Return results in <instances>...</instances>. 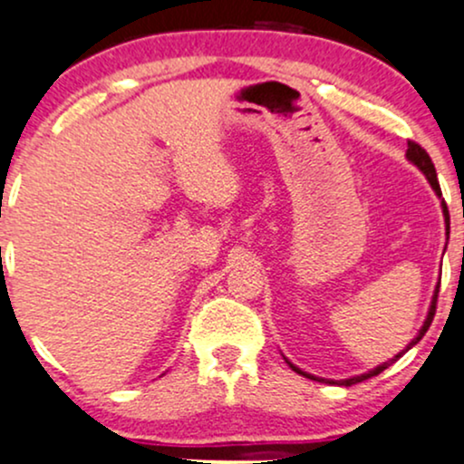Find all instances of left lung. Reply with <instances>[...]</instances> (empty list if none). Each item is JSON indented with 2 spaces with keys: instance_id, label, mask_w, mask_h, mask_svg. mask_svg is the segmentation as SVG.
Segmentation results:
<instances>
[{
  "instance_id": "obj_1",
  "label": "left lung",
  "mask_w": 464,
  "mask_h": 464,
  "mask_svg": "<svg viewBox=\"0 0 464 464\" xmlns=\"http://www.w3.org/2000/svg\"><path fill=\"white\" fill-rule=\"evenodd\" d=\"M406 157L410 159V161H412L414 165H417V168L420 169V172L425 174V177H428V180H430V185H432L434 188V191L436 194L440 196V185H439V179H436V169H434V163H432V159H430V154L423 150V148L419 146L417 141H408V152H406ZM443 214H445V222H447V233H450V211H447V205H445V200H443ZM439 287H440V284H439ZM436 299H439V290L434 292V299H432V307H430V314H428V318H425V323H423V327H420V332H419V335L417 338L412 340V343L408 344V349L410 347H414V344L419 343L420 338H423L425 335V332H428L430 329V324H432V321H434V314H436ZM406 349V351H408ZM406 351H403V353H406ZM403 353H399V355H395V358H392L391 362H384V364L382 366H377V369H372V371H369V372H364V375H358V377H351V380H344V382H340V384L343 386H353V384H360V382H364V380H369V377H372V375H380L382 371L384 369H388V364H392V362H397L399 358H401ZM287 364H290V362H287ZM290 369L292 371H296L299 372V375H305V377H310V380H318V377H314V375H307V372H303L301 369H296L295 364H290ZM318 382H324V380H318ZM329 384H334V382H329Z\"/></svg>"
}]
</instances>
